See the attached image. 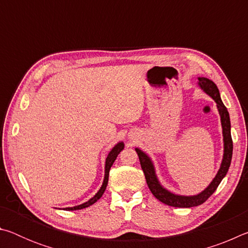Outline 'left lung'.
I'll use <instances>...</instances> for the list:
<instances>
[{
  "label": "left lung",
  "instance_id": "8db88e82",
  "mask_svg": "<svg viewBox=\"0 0 248 248\" xmlns=\"http://www.w3.org/2000/svg\"><path fill=\"white\" fill-rule=\"evenodd\" d=\"M197 83H198V86L200 89L216 102L217 111H219L221 118L222 136H223V157H222L220 169L217 170L216 177L212 179V182L208 185L207 188H204V189L199 192V194L192 196L177 195L170 191L169 189H166L158 180L154 163L152 161V158L150 157V155L146 154L144 151H142L141 149L136 148V152L138 153V156H139L140 164L142 170H143L146 184H148L151 192H152L155 198L158 199L161 202L167 205H170V207L191 208L202 204L204 201L216 191L217 186H219L220 183L222 182V179L225 177V175L230 169L231 161H232L233 142L232 137H231L230 115L228 109H226L223 102H222L219 89H217L215 82H212L211 79L203 77H199L198 82Z\"/></svg>",
  "mask_w": 248,
  "mask_h": 248
}]
</instances>
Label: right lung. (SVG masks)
<instances>
[{
  "instance_id": "add662e5",
  "label": "right lung",
  "mask_w": 248,
  "mask_h": 248,
  "mask_svg": "<svg viewBox=\"0 0 248 248\" xmlns=\"http://www.w3.org/2000/svg\"><path fill=\"white\" fill-rule=\"evenodd\" d=\"M124 149V143L123 141H119L118 143H117L114 146V148L109 151V153H108L107 157H106V161H105V175H104V180H103L102 187L99 188V190L96 192L95 196L92 197V198L89 201H86V202H84L82 204H78V205H75V207L63 208V210H69V211H73V210H81V209L90 207V205L95 203L96 201L100 199V197L104 195L105 190H106V187H107V184H108V177H109V170H110V167L112 166V164H114V162L116 161V158H117V156H118V154Z\"/></svg>"
}]
</instances>
